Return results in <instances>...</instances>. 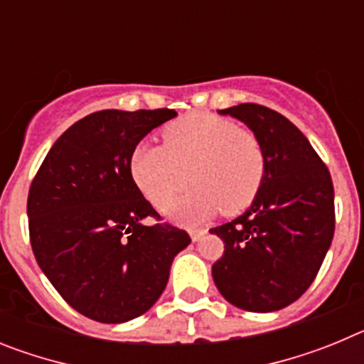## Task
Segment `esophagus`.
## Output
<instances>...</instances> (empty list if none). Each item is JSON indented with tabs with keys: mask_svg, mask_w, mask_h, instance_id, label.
I'll list each match as a JSON object with an SVG mask.
<instances>
[{
	"mask_svg": "<svg viewBox=\"0 0 364 364\" xmlns=\"http://www.w3.org/2000/svg\"><path fill=\"white\" fill-rule=\"evenodd\" d=\"M204 235H205V230H197V228H191V230H189V237H191L193 242H198Z\"/></svg>",
	"mask_w": 364,
	"mask_h": 364,
	"instance_id": "34e87169",
	"label": "esophagus"
}]
</instances>
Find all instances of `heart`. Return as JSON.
<instances>
[{"label": "heart", "instance_id": "1", "mask_svg": "<svg viewBox=\"0 0 364 364\" xmlns=\"http://www.w3.org/2000/svg\"><path fill=\"white\" fill-rule=\"evenodd\" d=\"M164 147L140 144L131 154V175L144 197L167 210L191 180L195 188L176 202L178 222L240 213L266 178V151L253 131L210 112H193L162 131Z\"/></svg>", "mask_w": 364, "mask_h": 364}]
</instances>
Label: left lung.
Returning a JSON list of instances; mask_svg holds the SVG:
<instances>
[{
	"label": "left lung",
	"instance_id": "1",
	"mask_svg": "<svg viewBox=\"0 0 364 364\" xmlns=\"http://www.w3.org/2000/svg\"><path fill=\"white\" fill-rule=\"evenodd\" d=\"M260 138L266 178L252 205L210 230L224 240L211 268L222 297L246 311L297 301L323 264L336 230L333 184L308 138L277 111L257 104L222 109Z\"/></svg>",
	"mask_w": 364,
	"mask_h": 364
}]
</instances>
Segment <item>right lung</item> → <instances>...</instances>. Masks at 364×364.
<instances>
[{
    "label": "right lung",
    "instance_id": "add662e5",
    "mask_svg": "<svg viewBox=\"0 0 364 364\" xmlns=\"http://www.w3.org/2000/svg\"><path fill=\"white\" fill-rule=\"evenodd\" d=\"M173 109L92 112L45 156L28 189L31 246L50 284L82 315L117 324L159 301L191 239L156 217L131 175V154Z\"/></svg>",
    "mask_w": 364,
    "mask_h": 364
}]
</instances>
